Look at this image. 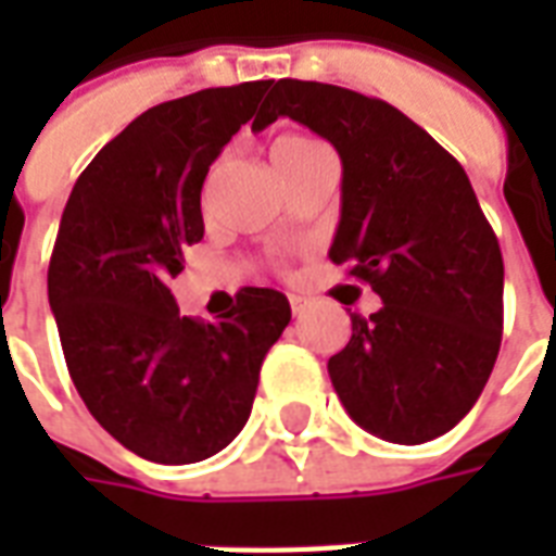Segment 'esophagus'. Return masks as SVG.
<instances>
[{"label":"esophagus","mask_w":556,"mask_h":556,"mask_svg":"<svg viewBox=\"0 0 556 556\" xmlns=\"http://www.w3.org/2000/svg\"><path fill=\"white\" fill-rule=\"evenodd\" d=\"M289 303H291V315H294V318H301V315L306 313V306H309V301H306V298H298V294H291Z\"/></svg>","instance_id":"obj_1"}]
</instances>
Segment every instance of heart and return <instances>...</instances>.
<instances>
[{
  "label": "heart",
  "mask_w": 556,
  "mask_h": 556,
  "mask_svg": "<svg viewBox=\"0 0 556 556\" xmlns=\"http://www.w3.org/2000/svg\"><path fill=\"white\" fill-rule=\"evenodd\" d=\"M315 151H325V146H321L318 139L303 137V134H279V137L270 142L274 166H286V163H294V160L309 157Z\"/></svg>",
  "instance_id": "obj_1"
}]
</instances>
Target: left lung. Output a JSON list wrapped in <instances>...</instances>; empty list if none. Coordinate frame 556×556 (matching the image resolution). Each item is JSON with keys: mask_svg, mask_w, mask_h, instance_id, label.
<instances>
[{"mask_svg": "<svg viewBox=\"0 0 556 556\" xmlns=\"http://www.w3.org/2000/svg\"><path fill=\"white\" fill-rule=\"evenodd\" d=\"M279 115L339 151L330 258L384 301L351 315L349 345L327 363L342 405L390 443L446 434L477 405L503 337L501 243L462 163L396 106L342 86L279 79L253 130Z\"/></svg>", "mask_w": 556, "mask_h": 556, "instance_id": "left-lung-1", "label": "left lung"}]
</instances>
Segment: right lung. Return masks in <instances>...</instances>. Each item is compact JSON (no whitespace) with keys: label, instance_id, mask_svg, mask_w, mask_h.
Here are the masks:
<instances>
[{"label":"right lung","instance_id":"add662e5","mask_svg":"<svg viewBox=\"0 0 556 556\" xmlns=\"http://www.w3.org/2000/svg\"><path fill=\"white\" fill-rule=\"evenodd\" d=\"M274 79L151 106L71 190L47 270L67 372L130 453L190 465L235 441L258 372L291 321L277 289H241L219 321L178 313L169 282L202 241V184Z\"/></svg>","mask_w":556,"mask_h":556}]
</instances>
